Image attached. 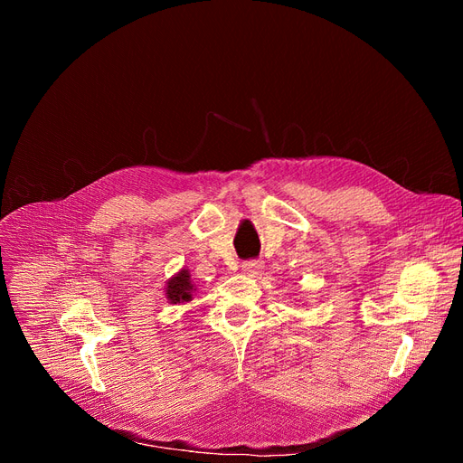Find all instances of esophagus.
Returning a JSON list of instances; mask_svg holds the SVG:
<instances>
[{
	"mask_svg": "<svg viewBox=\"0 0 463 463\" xmlns=\"http://www.w3.org/2000/svg\"><path fill=\"white\" fill-rule=\"evenodd\" d=\"M260 269H262V262H260V260L251 259V260L241 262V272H244V274L255 276V274H259V272H260Z\"/></svg>",
	"mask_w": 463,
	"mask_h": 463,
	"instance_id": "obj_1",
	"label": "esophagus"
}]
</instances>
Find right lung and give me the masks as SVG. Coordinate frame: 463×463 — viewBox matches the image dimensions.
Here are the masks:
<instances>
[{"label":"right lung","mask_w":463,"mask_h":463,"mask_svg":"<svg viewBox=\"0 0 463 463\" xmlns=\"http://www.w3.org/2000/svg\"><path fill=\"white\" fill-rule=\"evenodd\" d=\"M194 290H197V287H194V283L191 281L189 270L182 269L178 274H175L166 281L165 297L170 304H185V302H191Z\"/></svg>","instance_id":"1"}]
</instances>
